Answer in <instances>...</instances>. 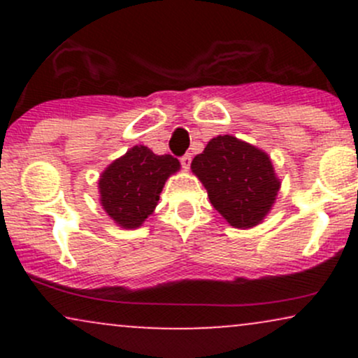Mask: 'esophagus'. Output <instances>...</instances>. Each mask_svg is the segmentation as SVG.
Here are the masks:
<instances>
[{
    "instance_id": "34e87169",
    "label": "esophagus",
    "mask_w": 358,
    "mask_h": 358,
    "mask_svg": "<svg viewBox=\"0 0 358 358\" xmlns=\"http://www.w3.org/2000/svg\"><path fill=\"white\" fill-rule=\"evenodd\" d=\"M180 162H182V166L185 168V170H188L190 168V163H192V155H185L180 158Z\"/></svg>"
}]
</instances>
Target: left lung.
Masks as SVG:
<instances>
[{
    "label": "left lung",
    "instance_id": "1",
    "mask_svg": "<svg viewBox=\"0 0 358 358\" xmlns=\"http://www.w3.org/2000/svg\"><path fill=\"white\" fill-rule=\"evenodd\" d=\"M215 210L237 229L257 225L271 210L279 180L264 151L229 136H217L192 162Z\"/></svg>",
    "mask_w": 358,
    "mask_h": 358
}]
</instances>
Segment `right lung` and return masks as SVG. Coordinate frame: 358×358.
<instances>
[{"instance_id": "add662e5", "label": "right lung", "mask_w": 358, "mask_h": 358, "mask_svg": "<svg viewBox=\"0 0 358 358\" xmlns=\"http://www.w3.org/2000/svg\"><path fill=\"white\" fill-rule=\"evenodd\" d=\"M180 170L171 155H155L150 148L134 146L110 163L101 175V203L108 215L124 229H136L151 215L166 178Z\"/></svg>"}]
</instances>
